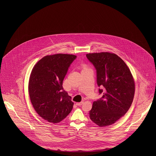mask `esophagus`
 <instances>
[{
  "mask_svg": "<svg viewBox=\"0 0 156 156\" xmlns=\"http://www.w3.org/2000/svg\"><path fill=\"white\" fill-rule=\"evenodd\" d=\"M83 101H82V102H77V103H76V105H77V106H81L82 104H83Z\"/></svg>",
  "mask_w": 156,
  "mask_h": 156,
  "instance_id": "obj_1",
  "label": "esophagus"
}]
</instances>
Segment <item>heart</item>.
I'll use <instances>...</instances> for the list:
<instances>
[{"label":"heart","instance_id":"1","mask_svg":"<svg viewBox=\"0 0 156 156\" xmlns=\"http://www.w3.org/2000/svg\"><path fill=\"white\" fill-rule=\"evenodd\" d=\"M87 67H86V66H83V69H87Z\"/></svg>","mask_w":156,"mask_h":156}]
</instances>
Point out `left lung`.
<instances>
[{"label":"left lung","instance_id":"1","mask_svg":"<svg viewBox=\"0 0 156 156\" xmlns=\"http://www.w3.org/2000/svg\"><path fill=\"white\" fill-rule=\"evenodd\" d=\"M87 59L97 70V81L102 97L93 104L91 120L100 127L111 125L127 113L132 104L135 83L125 62L114 53H89Z\"/></svg>","mask_w":156,"mask_h":156}]
</instances>
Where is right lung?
Wrapping results in <instances>:
<instances>
[{
	"label": "right lung",
	"mask_w": 156,
	"mask_h": 156,
	"mask_svg": "<svg viewBox=\"0 0 156 156\" xmlns=\"http://www.w3.org/2000/svg\"><path fill=\"white\" fill-rule=\"evenodd\" d=\"M76 56L46 55L34 66L28 82V94L35 110L49 122L57 123L71 112L74 103L63 88V80Z\"/></svg>",
	"instance_id": "add662e5"
}]
</instances>
